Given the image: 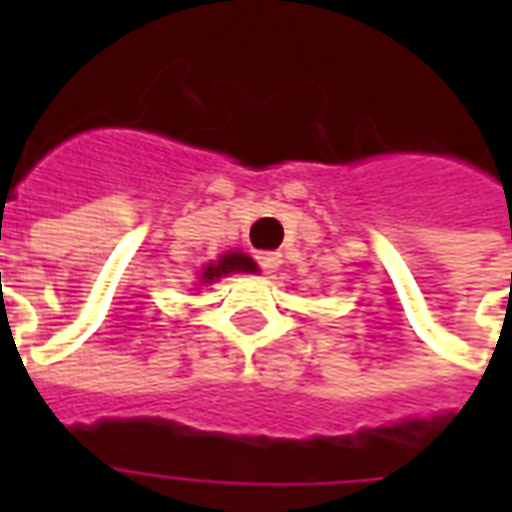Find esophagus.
Masks as SVG:
<instances>
[{
  "label": "esophagus",
  "mask_w": 512,
  "mask_h": 512,
  "mask_svg": "<svg viewBox=\"0 0 512 512\" xmlns=\"http://www.w3.org/2000/svg\"><path fill=\"white\" fill-rule=\"evenodd\" d=\"M257 263H260L263 271L271 274V271H277V268L282 266V255H279V252H260V255H257Z\"/></svg>",
  "instance_id": "esophagus-1"
}]
</instances>
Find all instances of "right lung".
Wrapping results in <instances>:
<instances>
[{"label":"right lung","mask_w":512,"mask_h":512,"mask_svg":"<svg viewBox=\"0 0 512 512\" xmlns=\"http://www.w3.org/2000/svg\"><path fill=\"white\" fill-rule=\"evenodd\" d=\"M233 271H255L252 257L241 255V252H230V255H224L216 266H208L205 271H202V282L227 277V274H233Z\"/></svg>","instance_id":"add662e5"}]
</instances>
